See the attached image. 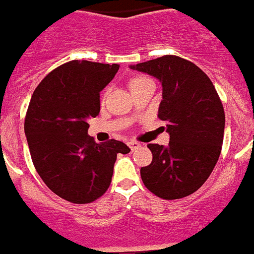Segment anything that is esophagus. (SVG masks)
Here are the masks:
<instances>
[{
  "label": "esophagus",
  "instance_id": "obj_1",
  "mask_svg": "<svg viewBox=\"0 0 254 254\" xmlns=\"http://www.w3.org/2000/svg\"><path fill=\"white\" fill-rule=\"evenodd\" d=\"M127 144H129V147H130L131 151L137 150L138 147H140V143H139V142H137V140H130V142H129Z\"/></svg>",
  "mask_w": 254,
  "mask_h": 254
}]
</instances>
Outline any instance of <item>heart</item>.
Returning a JSON list of instances; mask_svg holds the SVG:
<instances>
[{
  "instance_id": "heart-1",
  "label": "heart",
  "mask_w": 254,
  "mask_h": 254,
  "mask_svg": "<svg viewBox=\"0 0 254 254\" xmlns=\"http://www.w3.org/2000/svg\"><path fill=\"white\" fill-rule=\"evenodd\" d=\"M146 80H148V78H146V77H134L133 80L130 81V86H131V85L139 84V82H143V81H146Z\"/></svg>"
}]
</instances>
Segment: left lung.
I'll return each mask as SVG.
<instances>
[{
	"instance_id": "obj_1",
	"label": "left lung",
	"mask_w": 254,
	"mask_h": 254,
	"mask_svg": "<svg viewBox=\"0 0 254 254\" xmlns=\"http://www.w3.org/2000/svg\"><path fill=\"white\" fill-rule=\"evenodd\" d=\"M130 68L163 85L157 116L170 135L167 147L147 144L152 163L140 168L144 186L165 200L191 195L208 180L222 148L225 111L216 87L197 65L176 55Z\"/></svg>"
}]
</instances>
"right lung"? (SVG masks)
<instances>
[{"mask_svg": "<svg viewBox=\"0 0 254 254\" xmlns=\"http://www.w3.org/2000/svg\"><path fill=\"white\" fill-rule=\"evenodd\" d=\"M119 64L71 61L38 84L25 115L24 131L37 173L45 185L74 204L101 197L111 185L117 153L130 152L120 140L95 143L87 119L101 111L99 93Z\"/></svg>", "mask_w": 254, "mask_h": 254, "instance_id": "obj_1", "label": "right lung"}]
</instances>
